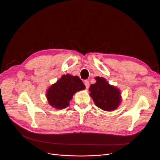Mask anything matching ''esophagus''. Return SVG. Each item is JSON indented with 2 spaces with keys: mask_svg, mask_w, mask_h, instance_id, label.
Here are the masks:
<instances>
[{
  "mask_svg": "<svg viewBox=\"0 0 160 160\" xmlns=\"http://www.w3.org/2000/svg\"><path fill=\"white\" fill-rule=\"evenodd\" d=\"M84 83H85V85L86 89H88L89 87V81H85Z\"/></svg>",
  "mask_w": 160,
  "mask_h": 160,
  "instance_id": "1",
  "label": "esophagus"
}]
</instances>
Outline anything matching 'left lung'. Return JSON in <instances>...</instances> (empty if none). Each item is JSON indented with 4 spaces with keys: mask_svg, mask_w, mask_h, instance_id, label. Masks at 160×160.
I'll return each instance as SVG.
<instances>
[{
    "mask_svg": "<svg viewBox=\"0 0 160 160\" xmlns=\"http://www.w3.org/2000/svg\"><path fill=\"white\" fill-rule=\"evenodd\" d=\"M95 79L96 83L91 84L89 89L95 105L107 111L118 109L122 100L119 88L110 85L103 77H96Z\"/></svg>",
    "mask_w": 160,
    "mask_h": 160,
    "instance_id": "1",
    "label": "left lung"
}]
</instances>
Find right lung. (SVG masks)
<instances>
[{
    "instance_id": "1",
    "label": "right lung",
    "mask_w": 160,
    "mask_h": 160,
    "mask_svg": "<svg viewBox=\"0 0 160 160\" xmlns=\"http://www.w3.org/2000/svg\"><path fill=\"white\" fill-rule=\"evenodd\" d=\"M85 85L78 76L70 74L62 75L56 83L51 85L46 92L48 103L58 109H65L77 91L84 90Z\"/></svg>"
}]
</instances>
